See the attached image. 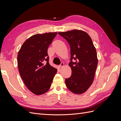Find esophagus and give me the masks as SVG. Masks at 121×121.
Returning a JSON list of instances; mask_svg holds the SVG:
<instances>
[{
    "label": "esophagus",
    "instance_id": "1",
    "mask_svg": "<svg viewBox=\"0 0 121 121\" xmlns=\"http://www.w3.org/2000/svg\"><path fill=\"white\" fill-rule=\"evenodd\" d=\"M64 64L63 63H61L60 64V65H59V68H61V67H63L64 66Z\"/></svg>",
    "mask_w": 121,
    "mask_h": 121
}]
</instances>
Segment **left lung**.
I'll use <instances>...</instances> for the list:
<instances>
[{
    "label": "left lung",
    "mask_w": 121,
    "mask_h": 121,
    "mask_svg": "<svg viewBox=\"0 0 121 121\" xmlns=\"http://www.w3.org/2000/svg\"><path fill=\"white\" fill-rule=\"evenodd\" d=\"M58 34L67 40L71 48L69 65L72 69V75L65 79V84L72 92L83 93L93 83L98 64L92 39L87 33L81 30H73Z\"/></svg>",
    "instance_id": "left-lung-1"
}]
</instances>
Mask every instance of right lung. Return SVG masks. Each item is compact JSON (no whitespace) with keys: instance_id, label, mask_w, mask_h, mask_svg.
Segmentation results:
<instances>
[{"instance_id":"1","label":"right lung","mask_w":121,"mask_h":121,"mask_svg":"<svg viewBox=\"0 0 121 121\" xmlns=\"http://www.w3.org/2000/svg\"><path fill=\"white\" fill-rule=\"evenodd\" d=\"M56 35V32H49L33 35L26 40L18 52L17 66L21 78L28 89L36 95L49 90L57 72V69L50 65L47 53Z\"/></svg>"}]
</instances>
